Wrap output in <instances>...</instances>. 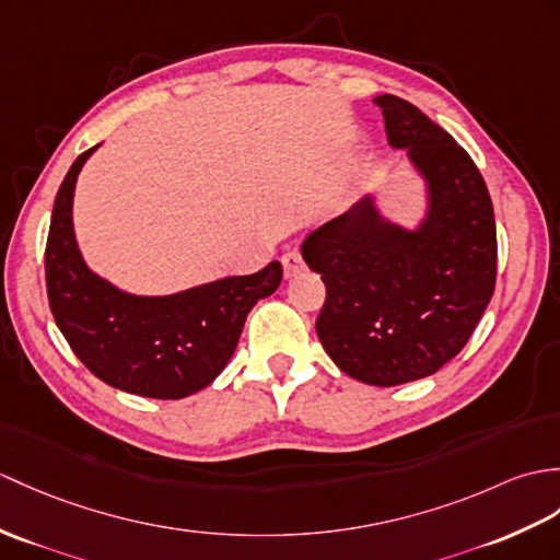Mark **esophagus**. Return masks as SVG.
<instances>
[{
	"label": "esophagus",
	"mask_w": 560,
	"mask_h": 560,
	"mask_svg": "<svg viewBox=\"0 0 560 560\" xmlns=\"http://www.w3.org/2000/svg\"><path fill=\"white\" fill-rule=\"evenodd\" d=\"M281 265H283V275H285V279H293V277L298 275V271H303V267H305L301 253H295V250L285 253V255L281 257Z\"/></svg>",
	"instance_id": "obj_1"
}]
</instances>
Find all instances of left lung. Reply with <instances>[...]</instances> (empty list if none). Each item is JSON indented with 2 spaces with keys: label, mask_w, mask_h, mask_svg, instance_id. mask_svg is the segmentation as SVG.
I'll return each mask as SVG.
<instances>
[{
  "label": "left lung",
  "mask_w": 560,
  "mask_h": 560,
  "mask_svg": "<svg viewBox=\"0 0 560 560\" xmlns=\"http://www.w3.org/2000/svg\"><path fill=\"white\" fill-rule=\"evenodd\" d=\"M394 150H406L424 186L412 226L386 219L368 192L312 231L303 259L327 301L317 336L348 376L398 386L456 358L497 283V221L482 174L456 140L415 104L374 97Z\"/></svg>",
  "instance_id": "left-lung-1"
}]
</instances>
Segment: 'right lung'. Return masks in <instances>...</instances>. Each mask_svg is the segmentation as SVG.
<instances>
[{
  "label": "right lung",
  "instance_id": "add662e5",
  "mask_svg": "<svg viewBox=\"0 0 560 560\" xmlns=\"http://www.w3.org/2000/svg\"><path fill=\"white\" fill-rule=\"evenodd\" d=\"M73 162L57 192L45 250L49 307L63 339L97 380L119 392L176 400L210 386L238 346L245 317L279 289L281 262L168 295H136L88 267L73 231Z\"/></svg>",
  "mask_w": 560,
  "mask_h": 560
}]
</instances>
